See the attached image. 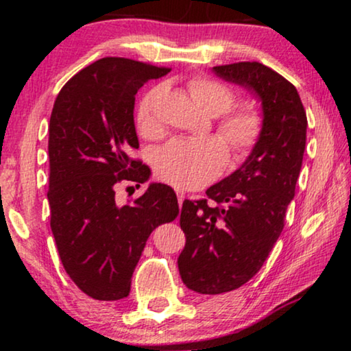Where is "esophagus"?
I'll use <instances>...</instances> for the list:
<instances>
[{"label":"esophagus","mask_w":351,"mask_h":351,"mask_svg":"<svg viewBox=\"0 0 351 351\" xmlns=\"http://www.w3.org/2000/svg\"><path fill=\"white\" fill-rule=\"evenodd\" d=\"M176 195H177V201H179V206H182V203H184V199H185L184 190H176Z\"/></svg>","instance_id":"esophagus-1"}]
</instances>
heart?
Returning a JSON list of instances; mask_svg holds the SVG:
<instances>
[{"instance_id":"1","label":"heart","mask_w":351,"mask_h":351,"mask_svg":"<svg viewBox=\"0 0 351 351\" xmlns=\"http://www.w3.org/2000/svg\"><path fill=\"white\" fill-rule=\"evenodd\" d=\"M189 93L195 104L213 117L228 112L237 100L228 86L209 78L191 80ZM160 95V88L148 90L137 107V129L147 138H156L162 134L156 113ZM262 128L261 113L252 107L230 110L217 123L219 136L228 145L234 160H243L252 152L262 136ZM225 143L217 137L176 138L156 155V174L177 189H199L223 171L228 158Z\"/></svg>"}]
</instances>
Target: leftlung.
Segmentation results:
<instances>
[{
    "label": "left lung",
    "instance_id": "8db88e82",
    "mask_svg": "<svg viewBox=\"0 0 351 351\" xmlns=\"http://www.w3.org/2000/svg\"><path fill=\"white\" fill-rule=\"evenodd\" d=\"M213 70L251 90L263 113L262 136L241 167L209 186L208 198L182 204V281L214 295L251 280L280 238L304 160L306 113L294 84L263 64L238 62Z\"/></svg>",
    "mask_w": 351,
    "mask_h": 351
}]
</instances>
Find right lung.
I'll return each instance as SVG.
<instances>
[{
    "label": "right lung",
    "instance_id": "right-lung-1",
    "mask_svg": "<svg viewBox=\"0 0 351 351\" xmlns=\"http://www.w3.org/2000/svg\"><path fill=\"white\" fill-rule=\"evenodd\" d=\"M171 69L104 57L66 81L49 121L51 230L71 281L95 300L129 295L131 278L150 233L179 215L171 186L150 184L132 204H119V182L143 184L148 166L138 148L137 90Z\"/></svg>",
    "mask_w": 351,
    "mask_h": 351
}]
</instances>
